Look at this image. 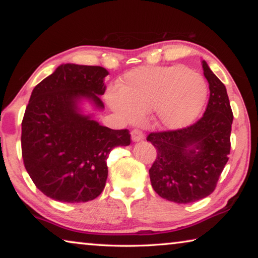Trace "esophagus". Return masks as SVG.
I'll use <instances>...</instances> for the list:
<instances>
[{
    "instance_id": "1",
    "label": "esophagus",
    "mask_w": 258,
    "mask_h": 258,
    "mask_svg": "<svg viewBox=\"0 0 258 258\" xmlns=\"http://www.w3.org/2000/svg\"><path fill=\"white\" fill-rule=\"evenodd\" d=\"M131 137H132V140L134 141V142H137V141H140V140H144V138H145V134L141 132L140 130H138V128H134L132 132H131Z\"/></svg>"
}]
</instances>
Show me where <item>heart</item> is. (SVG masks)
<instances>
[{"label": "heart", "mask_w": 258, "mask_h": 258, "mask_svg": "<svg viewBox=\"0 0 258 258\" xmlns=\"http://www.w3.org/2000/svg\"><path fill=\"white\" fill-rule=\"evenodd\" d=\"M207 88L197 73L183 66L139 67L124 76L120 88L107 91V102L126 121L155 110L163 127L180 128L195 120L205 104Z\"/></svg>", "instance_id": "b5f03b06"}]
</instances>
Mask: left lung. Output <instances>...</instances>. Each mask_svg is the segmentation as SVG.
I'll return each instance as SVG.
<instances>
[{"instance_id": "left-lung-1", "label": "left lung", "mask_w": 258, "mask_h": 258, "mask_svg": "<svg viewBox=\"0 0 258 258\" xmlns=\"http://www.w3.org/2000/svg\"><path fill=\"white\" fill-rule=\"evenodd\" d=\"M210 98L203 117L186 127L148 134L156 148L149 176L160 197L189 204L214 191L230 152L233 112L225 84L203 61Z\"/></svg>"}]
</instances>
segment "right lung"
Listing matches in <instances>:
<instances>
[{
  "label": "right lung",
  "instance_id": "obj_1",
  "mask_svg": "<svg viewBox=\"0 0 258 258\" xmlns=\"http://www.w3.org/2000/svg\"><path fill=\"white\" fill-rule=\"evenodd\" d=\"M109 72L101 66L64 63L38 83L22 121V156L31 179L47 197L64 203L97 198L107 178L106 160L128 146V130H111L80 113L87 98L103 109Z\"/></svg>",
  "mask_w": 258,
  "mask_h": 258
}]
</instances>
